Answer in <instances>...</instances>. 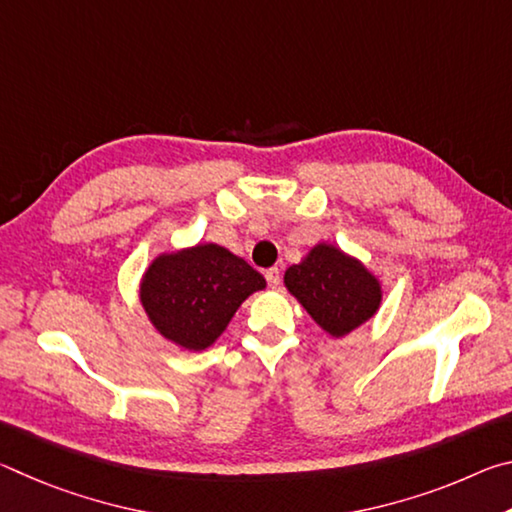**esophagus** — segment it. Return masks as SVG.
I'll list each match as a JSON object with an SVG mask.
<instances>
[{"instance_id": "esophagus-1", "label": "esophagus", "mask_w": 512, "mask_h": 512, "mask_svg": "<svg viewBox=\"0 0 512 512\" xmlns=\"http://www.w3.org/2000/svg\"><path fill=\"white\" fill-rule=\"evenodd\" d=\"M266 275V282H268V287H273V289H277L280 287V268L277 266H273V268H268V271L264 273Z\"/></svg>"}]
</instances>
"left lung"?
<instances>
[{
  "instance_id": "left-lung-1",
  "label": "left lung",
  "mask_w": 512,
  "mask_h": 512,
  "mask_svg": "<svg viewBox=\"0 0 512 512\" xmlns=\"http://www.w3.org/2000/svg\"><path fill=\"white\" fill-rule=\"evenodd\" d=\"M284 287L329 336L341 339L377 314L381 284L359 259L316 244L284 273Z\"/></svg>"
}]
</instances>
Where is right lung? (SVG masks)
Listing matches in <instances>:
<instances>
[{
	"mask_svg": "<svg viewBox=\"0 0 512 512\" xmlns=\"http://www.w3.org/2000/svg\"><path fill=\"white\" fill-rule=\"evenodd\" d=\"M266 280L244 259L216 244L162 253L146 268L140 300L164 339L205 350L219 339L250 293Z\"/></svg>",
	"mask_w": 512,
	"mask_h": 512,
	"instance_id": "add662e5",
	"label": "right lung"
}]
</instances>
